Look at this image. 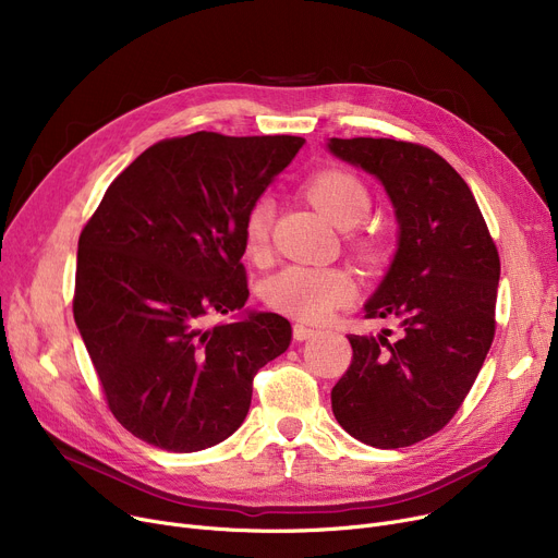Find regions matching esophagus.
Masks as SVG:
<instances>
[{"label":"esophagus","instance_id":"34e87169","mask_svg":"<svg viewBox=\"0 0 558 558\" xmlns=\"http://www.w3.org/2000/svg\"><path fill=\"white\" fill-rule=\"evenodd\" d=\"M316 332H318V330H314V328H307V326H303V324H296V326H294V339H296V341H305V339H312Z\"/></svg>","mask_w":558,"mask_h":558}]
</instances>
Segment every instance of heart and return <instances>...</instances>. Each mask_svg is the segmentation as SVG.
Wrapping results in <instances>:
<instances>
[{
	"mask_svg": "<svg viewBox=\"0 0 558 558\" xmlns=\"http://www.w3.org/2000/svg\"><path fill=\"white\" fill-rule=\"evenodd\" d=\"M314 208L337 228L357 226L371 210V194L355 173L345 169H320L303 183ZM274 205L267 198L255 201L244 215L242 242L251 259H264L271 244ZM355 248L364 262H379L385 246L375 238H357ZM262 296L269 307L301 320H324L332 310L355 296V282L339 267H305L289 264L264 282Z\"/></svg>",
	"mask_w": 558,
	"mask_h": 558,
	"instance_id": "obj_1",
	"label": "heart"
}]
</instances>
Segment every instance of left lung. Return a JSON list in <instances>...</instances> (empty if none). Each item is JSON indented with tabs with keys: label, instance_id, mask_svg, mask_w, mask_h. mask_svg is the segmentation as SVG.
Wrapping results in <instances>:
<instances>
[{
	"label": "left lung",
	"instance_id": "obj_1",
	"mask_svg": "<svg viewBox=\"0 0 558 558\" xmlns=\"http://www.w3.org/2000/svg\"><path fill=\"white\" fill-rule=\"evenodd\" d=\"M328 149L385 185L400 226L391 267L364 305L400 335H350L353 362L332 412L357 441L393 450L444 429L475 385L495 337L500 255L461 175L423 144L332 137Z\"/></svg>",
	"mask_w": 558,
	"mask_h": 558
}]
</instances>
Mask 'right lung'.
<instances>
[{
    "instance_id": "obj_1",
    "label": "right lung",
    "mask_w": 558,
    "mask_h": 558,
    "mask_svg": "<svg viewBox=\"0 0 558 558\" xmlns=\"http://www.w3.org/2000/svg\"><path fill=\"white\" fill-rule=\"evenodd\" d=\"M303 137L198 131L149 146L106 190L78 238L74 320L112 416L169 452L213 448L282 355L274 312L208 326L248 301L242 223Z\"/></svg>"
}]
</instances>
